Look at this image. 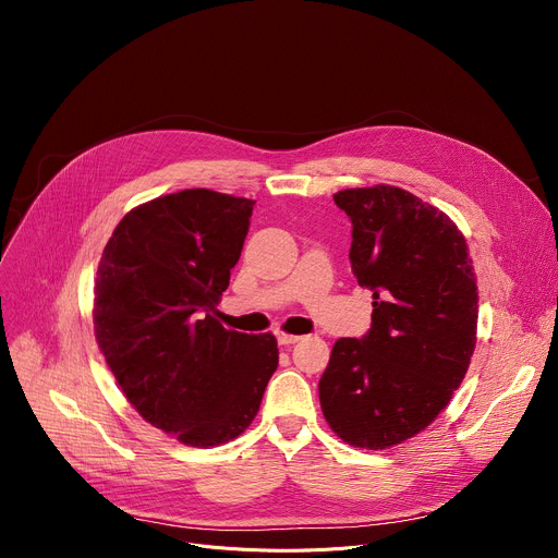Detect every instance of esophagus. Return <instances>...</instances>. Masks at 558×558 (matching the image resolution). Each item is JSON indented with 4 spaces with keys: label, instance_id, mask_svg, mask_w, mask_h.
I'll list each match as a JSON object with an SVG mask.
<instances>
[{
    "label": "esophagus",
    "instance_id": "1",
    "mask_svg": "<svg viewBox=\"0 0 558 558\" xmlns=\"http://www.w3.org/2000/svg\"><path fill=\"white\" fill-rule=\"evenodd\" d=\"M276 338L280 344L289 347V344H295L300 340V336H291V333H284V331H276Z\"/></svg>",
    "mask_w": 558,
    "mask_h": 558
}]
</instances>
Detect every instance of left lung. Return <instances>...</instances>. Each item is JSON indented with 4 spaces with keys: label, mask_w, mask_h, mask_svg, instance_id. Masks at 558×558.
I'll use <instances>...</instances> for the list:
<instances>
[{
    "label": "left lung",
    "mask_w": 558,
    "mask_h": 558,
    "mask_svg": "<svg viewBox=\"0 0 558 558\" xmlns=\"http://www.w3.org/2000/svg\"><path fill=\"white\" fill-rule=\"evenodd\" d=\"M353 225L351 267L373 291L371 329L340 338L320 377V407L347 444H402L448 407L476 344L480 295L457 225L415 194L355 187L333 196Z\"/></svg>",
    "instance_id": "left-lung-1"
}]
</instances>
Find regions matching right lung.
<instances>
[{
    "label": "right lung",
    "mask_w": 558,
    "mask_h": 558,
    "mask_svg": "<svg viewBox=\"0 0 558 558\" xmlns=\"http://www.w3.org/2000/svg\"><path fill=\"white\" fill-rule=\"evenodd\" d=\"M256 201L183 190L128 211L95 280V336L128 402L185 446L235 439L278 368L271 333L227 331L216 304Z\"/></svg>",
    "instance_id": "add662e5"
}]
</instances>
